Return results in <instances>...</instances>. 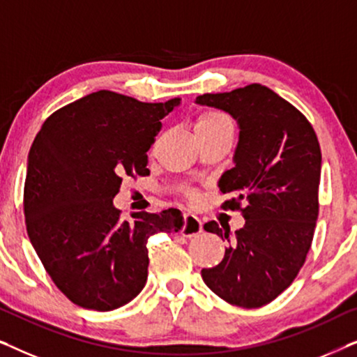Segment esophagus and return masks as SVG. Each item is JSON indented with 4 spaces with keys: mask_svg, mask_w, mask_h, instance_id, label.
Returning <instances> with one entry per match:
<instances>
[{
    "mask_svg": "<svg viewBox=\"0 0 357 357\" xmlns=\"http://www.w3.org/2000/svg\"><path fill=\"white\" fill-rule=\"evenodd\" d=\"M203 231V224L197 216L193 214H183V226H182V236L183 237H195Z\"/></svg>",
    "mask_w": 357,
    "mask_h": 357,
    "instance_id": "obj_1",
    "label": "esophagus"
}]
</instances>
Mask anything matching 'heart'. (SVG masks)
<instances>
[{"mask_svg": "<svg viewBox=\"0 0 357 357\" xmlns=\"http://www.w3.org/2000/svg\"><path fill=\"white\" fill-rule=\"evenodd\" d=\"M195 135L197 138H213V136H232L234 121L231 115L218 109H206L197 116L195 121ZM188 199L195 202L197 193L187 192Z\"/></svg>", "mask_w": 357, "mask_h": 357, "instance_id": "heart-1", "label": "heart"}]
</instances>
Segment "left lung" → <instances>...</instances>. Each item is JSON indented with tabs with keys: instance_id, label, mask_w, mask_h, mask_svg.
<instances>
[{
	"instance_id": "8db88e82",
	"label": "left lung",
	"mask_w": 357,
	"mask_h": 357,
	"mask_svg": "<svg viewBox=\"0 0 357 357\" xmlns=\"http://www.w3.org/2000/svg\"><path fill=\"white\" fill-rule=\"evenodd\" d=\"M238 121L236 167L219 180V192L234 195L222 209L241 211L245 226L229 237L216 221L204 231L226 238L222 261L203 268L214 294L243 309L275 301L304 266L319 216L321 153L305 115L261 84L197 97Z\"/></svg>"
}]
</instances>
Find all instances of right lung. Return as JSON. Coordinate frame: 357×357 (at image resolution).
I'll return each instance as SVG.
<instances>
[{"mask_svg": "<svg viewBox=\"0 0 357 357\" xmlns=\"http://www.w3.org/2000/svg\"><path fill=\"white\" fill-rule=\"evenodd\" d=\"M180 102L97 91L53 112L33 139L24 183L27 234L73 304L100 312L128 304L148 280L149 237L183 226L174 208L136 213L128 222L114 206L125 178L149 175L148 149Z\"/></svg>", "mask_w": 357, "mask_h": 357, "instance_id": "right-lung-1", "label": "right lung"}]
</instances>
